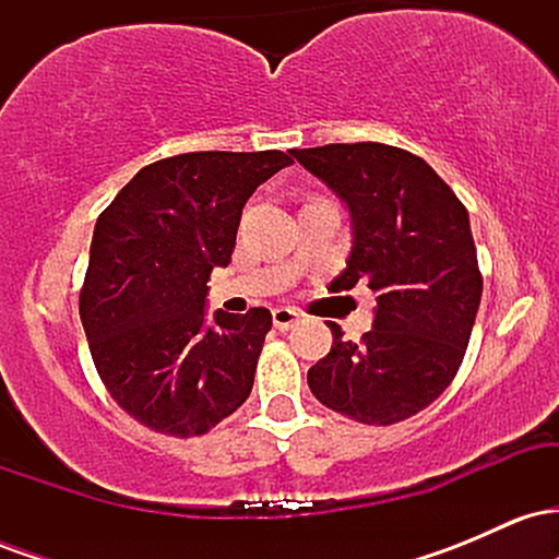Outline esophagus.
<instances>
[{"label":"esophagus","instance_id":"esophagus-1","mask_svg":"<svg viewBox=\"0 0 559 559\" xmlns=\"http://www.w3.org/2000/svg\"><path fill=\"white\" fill-rule=\"evenodd\" d=\"M301 312L294 310V307H275L273 310V323L278 331H288L299 323Z\"/></svg>","mask_w":559,"mask_h":559}]
</instances>
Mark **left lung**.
<instances>
[{
    "mask_svg": "<svg viewBox=\"0 0 559 559\" xmlns=\"http://www.w3.org/2000/svg\"><path fill=\"white\" fill-rule=\"evenodd\" d=\"M342 199L352 247L333 284L376 292L373 329L333 346L307 370L318 402L368 426L420 413L452 383L480 305L471 217L426 159L389 144L288 150ZM331 284V286H333Z\"/></svg>",
    "mask_w": 559,
    "mask_h": 559,
    "instance_id": "1",
    "label": "left lung"
}]
</instances>
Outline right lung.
Here are the masks:
<instances>
[{
  "label": "right lung",
  "mask_w": 559,
  "mask_h": 559,
  "mask_svg": "<svg viewBox=\"0 0 559 559\" xmlns=\"http://www.w3.org/2000/svg\"><path fill=\"white\" fill-rule=\"evenodd\" d=\"M286 165L275 150L159 159L96 221L81 323L112 400L152 431L207 433L247 402L271 310L207 318V281L230 262L247 199Z\"/></svg>",
  "instance_id": "add662e5"
}]
</instances>
